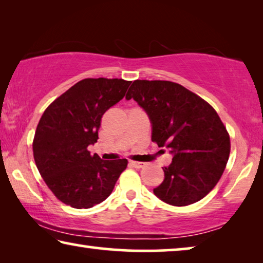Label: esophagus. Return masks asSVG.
<instances>
[{
	"instance_id": "1",
	"label": "esophagus",
	"mask_w": 263,
	"mask_h": 263,
	"mask_svg": "<svg viewBox=\"0 0 263 263\" xmlns=\"http://www.w3.org/2000/svg\"><path fill=\"white\" fill-rule=\"evenodd\" d=\"M130 164L132 167H136V168H141L144 166V162H138V161H130Z\"/></svg>"
}]
</instances>
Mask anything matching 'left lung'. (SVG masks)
<instances>
[{
    "instance_id": "1",
    "label": "left lung",
    "mask_w": 263,
    "mask_h": 263,
    "mask_svg": "<svg viewBox=\"0 0 263 263\" xmlns=\"http://www.w3.org/2000/svg\"><path fill=\"white\" fill-rule=\"evenodd\" d=\"M125 99L147 114L152 141L173 155L154 195L174 206L201 201L218 183L230 155L229 133L215 109L181 84L160 80H136Z\"/></svg>"
}]
</instances>
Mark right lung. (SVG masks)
I'll use <instances>...</instances> for the list:
<instances>
[{
	"label": "right lung",
	"instance_id": "obj_1",
	"mask_svg": "<svg viewBox=\"0 0 263 263\" xmlns=\"http://www.w3.org/2000/svg\"><path fill=\"white\" fill-rule=\"evenodd\" d=\"M131 81L84 79L52 102L38 123L33 157L39 173L58 199L88 209L112 193L126 159L103 161L88 146L99 139L101 118L117 104Z\"/></svg>",
	"mask_w": 263,
	"mask_h": 263
}]
</instances>
